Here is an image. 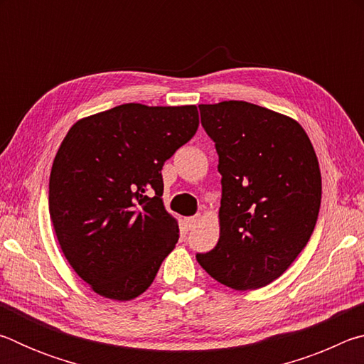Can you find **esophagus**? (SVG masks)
<instances>
[{"label":"esophagus","mask_w":364,"mask_h":364,"mask_svg":"<svg viewBox=\"0 0 364 364\" xmlns=\"http://www.w3.org/2000/svg\"><path fill=\"white\" fill-rule=\"evenodd\" d=\"M199 221H200V215H196V217H188L186 218V226L191 230V228H194L197 223H199Z\"/></svg>","instance_id":"obj_1"}]
</instances>
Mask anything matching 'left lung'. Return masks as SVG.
<instances>
[{"label":"left lung","mask_w":364,"mask_h":364,"mask_svg":"<svg viewBox=\"0 0 364 364\" xmlns=\"http://www.w3.org/2000/svg\"><path fill=\"white\" fill-rule=\"evenodd\" d=\"M218 152L220 239L196 258L236 291L273 282L310 241L321 205V171L297 120L245 101L200 104Z\"/></svg>","instance_id":"8db88e82"}]
</instances>
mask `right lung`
Here are the masks:
<instances>
[{
	"label": "right lung",
	"instance_id": "add662e5",
	"mask_svg": "<svg viewBox=\"0 0 364 364\" xmlns=\"http://www.w3.org/2000/svg\"><path fill=\"white\" fill-rule=\"evenodd\" d=\"M199 127L196 106L122 104L73 123L49 176V217L64 257L96 294L132 300L178 242L165 210V160Z\"/></svg>",
	"mask_w": 364,
	"mask_h": 364
}]
</instances>
